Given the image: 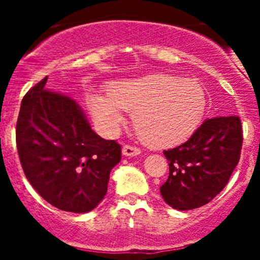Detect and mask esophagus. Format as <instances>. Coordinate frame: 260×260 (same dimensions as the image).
I'll use <instances>...</instances> for the list:
<instances>
[{
	"label": "esophagus",
	"instance_id": "34e87169",
	"mask_svg": "<svg viewBox=\"0 0 260 260\" xmlns=\"http://www.w3.org/2000/svg\"><path fill=\"white\" fill-rule=\"evenodd\" d=\"M122 153L123 156H128V157H132V156H138L141 155V150L138 148V147H133V146H123L122 147Z\"/></svg>",
	"mask_w": 260,
	"mask_h": 260
}]
</instances>
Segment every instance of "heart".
Returning a JSON list of instances; mask_svg holds the SVG:
<instances>
[{
	"instance_id": "heart-1",
	"label": "heart",
	"mask_w": 260,
	"mask_h": 260,
	"mask_svg": "<svg viewBox=\"0 0 260 260\" xmlns=\"http://www.w3.org/2000/svg\"><path fill=\"white\" fill-rule=\"evenodd\" d=\"M86 100L103 134H116L130 112L142 142L153 148L187 141L203 122L207 108L201 84L164 73L118 80L108 92H88Z\"/></svg>"
}]
</instances>
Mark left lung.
Instances as JSON below:
<instances>
[{"mask_svg":"<svg viewBox=\"0 0 260 260\" xmlns=\"http://www.w3.org/2000/svg\"><path fill=\"white\" fill-rule=\"evenodd\" d=\"M242 141L240 117H215L206 119L189 141L164 151L169 177L160 192L165 203L187 211L212 201L240 161Z\"/></svg>","mask_w":260,"mask_h":260,"instance_id":"1","label":"left lung"}]
</instances>
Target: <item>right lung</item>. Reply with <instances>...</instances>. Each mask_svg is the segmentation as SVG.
Listing matches in <instances>:
<instances>
[{"mask_svg":"<svg viewBox=\"0 0 260 260\" xmlns=\"http://www.w3.org/2000/svg\"><path fill=\"white\" fill-rule=\"evenodd\" d=\"M48 77L20 104L17 148L27 180L62 211H92L107 194L121 146L99 137L74 99L45 88Z\"/></svg>","mask_w":260,"mask_h":260,"instance_id":"1","label":"right lung"}]
</instances>
